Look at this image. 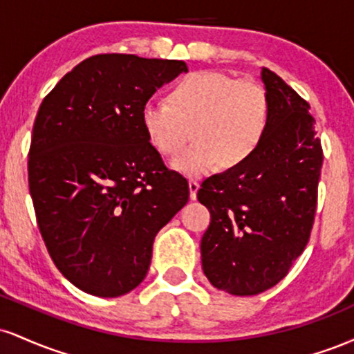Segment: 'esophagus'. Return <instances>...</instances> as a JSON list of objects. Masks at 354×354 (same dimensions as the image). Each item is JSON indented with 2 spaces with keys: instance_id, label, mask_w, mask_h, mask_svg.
<instances>
[{
  "instance_id": "obj_1",
  "label": "esophagus",
  "mask_w": 354,
  "mask_h": 354,
  "mask_svg": "<svg viewBox=\"0 0 354 354\" xmlns=\"http://www.w3.org/2000/svg\"><path fill=\"white\" fill-rule=\"evenodd\" d=\"M188 188H189V198H191V200H196V193H198V189H200V183L191 180L188 183Z\"/></svg>"
}]
</instances>
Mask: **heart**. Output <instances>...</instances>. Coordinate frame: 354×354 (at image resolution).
<instances>
[{"label": "heart", "mask_w": 354, "mask_h": 354, "mask_svg": "<svg viewBox=\"0 0 354 354\" xmlns=\"http://www.w3.org/2000/svg\"><path fill=\"white\" fill-rule=\"evenodd\" d=\"M171 103L151 100L143 108L149 141L165 156H174L189 136L173 168L186 176H205L218 165L234 169L261 145L270 121L266 91L251 81L221 71H198L171 89Z\"/></svg>", "instance_id": "1"}]
</instances>
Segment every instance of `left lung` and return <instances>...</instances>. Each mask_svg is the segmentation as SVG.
Returning a JSON list of instances; mask_svg holds the SVG:
<instances>
[{
  "instance_id": "obj_1",
  "label": "left lung",
  "mask_w": 354,
  "mask_h": 354,
  "mask_svg": "<svg viewBox=\"0 0 354 354\" xmlns=\"http://www.w3.org/2000/svg\"><path fill=\"white\" fill-rule=\"evenodd\" d=\"M270 121L245 165L203 181L198 200L211 213L201 238L203 273L218 290L253 296L288 274L315 219L323 149L310 104L261 68Z\"/></svg>"
}]
</instances>
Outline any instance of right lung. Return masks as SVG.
<instances>
[{
    "mask_svg": "<svg viewBox=\"0 0 354 354\" xmlns=\"http://www.w3.org/2000/svg\"><path fill=\"white\" fill-rule=\"evenodd\" d=\"M185 61L98 55L43 100L28 181L53 261L84 293L116 298L145 279L153 241L188 203V181L149 143L143 108Z\"/></svg>",
    "mask_w": 354,
    "mask_h": 354,
    "instance_id": "obj_1",
    "label": "right lung"
}]
</instances>
